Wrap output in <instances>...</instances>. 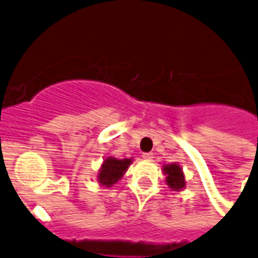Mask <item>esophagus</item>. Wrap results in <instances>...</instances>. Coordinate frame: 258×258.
I'll return each instance as SVG.
<instances>
[{
  "label": "esophagus",
  "mask_w": 258,
  "mask_h": 258,
  "mask_svg": "<svg viewBox=\"0 0 258 258\" xmlns=\"http://www.w3.org/2000/svg\"><path fill=\"white\" fill-rule=\"evenodd\" d=\"M142 157L144 160H147V161H151L153 159V153H143Z\"/></svg>",
  "instance_id": "34e87169"
}]
</instances>
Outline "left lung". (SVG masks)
<instances>
[{
    "label": "left lung",
    "mask_w": 258,
    "mask_h": 258,
    "mask_svg": "<svg viewBox=\"0 0 258 258\" xmlns=\"http://www.w3.org/2000/svg\"><path fill=\"white\" fill-rule=\"evenodd\" d=\"M162 173L165 176L166 185L169 186L173 191H182L186 187L185 174H183L182 168L177 162L162 166Z\"/></svg>",
    "instance_id": "obj_1"
}]
</instances>
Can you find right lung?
<instances>
[{"label":"right lung","mask_w":258,"mask_h":258,"mask_svg":"<svg viewBox=\"0 0 258 258\" xmlns=\"http://www.w3.org/2000/svg\"><path fill=\"white\" fill-rule=\"evenodd\" d=\"M133 161V157L131 159H116L112 156H107L98 170L97 181L99 185L105 186V187H111L112 185H115L119 179H122Z\"/></svg>","instance_id":"right-lung-1"}]
</instances>
